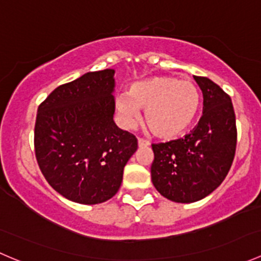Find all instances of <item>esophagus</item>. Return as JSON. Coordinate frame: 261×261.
<instances>
[{"instance_id":"34e87169","label":"esophagus","mask_w":261,"mask_h":261,"mask_svg":"<svg viewBox=\"0 0 261 261\" xmlns=\"http://www.w3.org/2000/svg\"><path fill=\"white\" fill-rule=\"evenodd\" d=\"M138 144L139 146H147L149 145V141L144 140V139H138Z\"/></svg>"}]
</instances>
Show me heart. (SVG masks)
I'll list each match as a JSON object with an SVG mask.
<instances>
[{"mask_svg":"<svg viewBox=\"0 0 261 261\" xmlns=\"http://www.w3.org/2000/svg\"><path fill=\"white\" fill-rule=\"evenodd\" d=\"M115 109L126 127H134L145 111V122L152 135L173 140L183 135L196 121L201 109V93L189 81L174 77H152L134 83L128 94H118Z\"/></svg>","mask_w":261,"mask_h":261,"instance_id":"b5f03b06","label":"heart"}]
</instances>
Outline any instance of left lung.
<instances>
[{
    "mask_svg": "<svg viewBox=\"0 0 261 261\" xmlns=\"http://www.w3.org/2000/svg\"><path fill=\"white\" fill-rule=\"evenodd\" d=\"M194 81L203 94V115L184 138L152 144L151 180L165 198L192 203L212 193L235 156L236 118L228 94L206 77Z\"/></svg>",
    "mask_w": 261,
    "mask_h": 261,
    "instance_id": "obj_1",
    "label": "left lung"
}]
</instances>
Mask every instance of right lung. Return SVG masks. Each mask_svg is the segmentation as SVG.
I'll use <instances>...</instances> for the list:
<instances>
[{
	"instance_id": "add662e5",
	"label": "right lung",
	"mask_w": 261,
	"mask_h": 261,
	"mask_svg": "<svg viewBox=\"0 0 261 261\" xmlns=\"http://www.w3.org/2000/svg\"><path fill=\"white\" fill-rule=\"evenodd\" d=\"M115 70L88 72L55 88L39 106L34 145L41 173L67 199L97 204L121 187L138 149L114 121Z\"/></svg>"
}]
</instances>
